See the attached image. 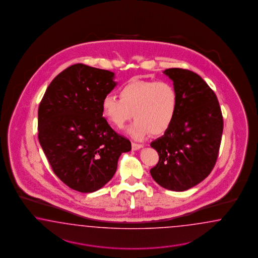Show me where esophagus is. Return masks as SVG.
I'll return each mask as SVG.
<instances>
[{
  "mask_svg": "<svg viewBox=\"0 0 258 258\" xmlns=\"http://www.w3.org/2000/svg\"><path fill=\"white\" fill-rule=\"evenodd\" d=\"M143 147H144L143 145H139V144H135V143H133V144H132L133 150H139V149H142Z\"/></svg>",
  "mask_w": 258,
  "mask_h": 258,
  "instance_id": "obj_1",
  "label": "esophagus"
}]
</instances>
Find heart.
<instances>
[{
	"instance_id": "obj_1",
	"label": "heart",
	"mask_w": 258,
	"mask_h": 258,
	"mask_svg": "<svg viewBox=\"0 0 258 258\" xmlns=\"http://www.w3.org/2000/svg\"><path fill=\"white\" fill-rule=\"evenodd\" d=\"M178 106V93L171 83L132 80L121 88L120 98L110 94L103 98L102 113L117 128L135 117L126 132L135 140H143L150 133L164 134L174 122Z\"/></svg>"
}]
</instances>
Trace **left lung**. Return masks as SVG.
<instances>
[{
    "label": "left lung",
    "mask_w": 258,
    "mask_h": 258,
    "mask_svg": "<svg viewBox=\"0 0 258 258\" xmlns=\"http://www.w3.org/2000/svg\"><path fill=\"white\" fill-rule=\"evenodd\" d=\"M163 73L173 81L179 106L171 126L150 144L160 158L150 174L162 187L181 192L211 173L219 154L223 118L217 95L198 74L180 68Z\"/></svg>",
    "instance_id": "left-lung-1"
}]
</instances>
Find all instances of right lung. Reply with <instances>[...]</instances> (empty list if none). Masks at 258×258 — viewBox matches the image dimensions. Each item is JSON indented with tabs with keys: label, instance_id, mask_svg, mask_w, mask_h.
<instances>
[{
	"label": "right lung",
	"instance_id": "add662e5",
	"mask_svg": "<svg viewBox=\"0 0 258 258\" xmlns=\"http://www.w3.org/2000/svg\"><path fill=\"white\" fill-rule=\"evenodd\" d=\"M114 73L78 63L55 77L38 112L39 141L55 175L81 193L99 190L132 149L103 117L102 100L117 82Z\"/></svg>",
	"mask_w": 258,
	"mask_h": 258
}]
</instances>
